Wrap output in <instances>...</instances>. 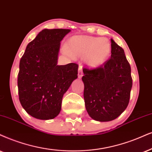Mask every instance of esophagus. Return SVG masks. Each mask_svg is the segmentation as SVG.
<instances>
[{"instance_id": "34e87169", "label": "esophagus", "mask_w": 152, "mask_h": 152, "mask_svg": "<svg viewBox=\"0 0 152 152\" xmlns=\"http://www.w3.org/2000/svg\"><path fill=\"white\" fill-rule=\"evenodd\" d=\"M83 72H82V66H79L78 68V78H80L83 76Z\"/></svg>"}]
</instances>
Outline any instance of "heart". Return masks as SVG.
<instances>
[{"mask_svg": "<svg viewBox=\"0 0 152 152\" xmlns=\"http://www.w3.org/2000/svg\"><path fill=\"white\" fill-rule=\"evenodd\" d=\"M62 52L71 57H84L86 64L92 69L102 66L111 52V42L105 37L75 36L69 40Z\"/></svg>", "mask_w": 152, "mask_h": 152, "instance_id": "heart-1", "label": "heart"}]
</instances>
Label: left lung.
<instances>
[{"label": "left lung", "instance_id": "8db88e82", "mask_svg": "<svg viewBox=\"0 0 152 152\" xmlns=\"http://www.w3.org/2000/svg\"><path fill=\"white\" fill-rule=\"evenodd\" d=\"M111 42V58L99 68L83 70L86 111L99 122L111 121L124 112L132 86L131 69L124 49L112 38Z\"/></svg>", "mask_w": 152, "mask_h": 152}]
</instances>
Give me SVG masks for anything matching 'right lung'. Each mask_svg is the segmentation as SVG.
Masks as SVG:
<instances>
[{"instance_id":"1","label":"right lung","mask_w":152,"mask_h":152,"mask_svg":"<svg viewBox=\"0 0 152 152\" xmlns=\"http://www.w3.org/2000/svg\"><path fill=\"white\" fill-rule=\"evenodd\" d=\"M70 29L39 32L26 46L20 62L19 99L30 116L49 120L58 116L64 94L78 78V64L57 65L60 43Z\"/></svg>"}]
</instances>
